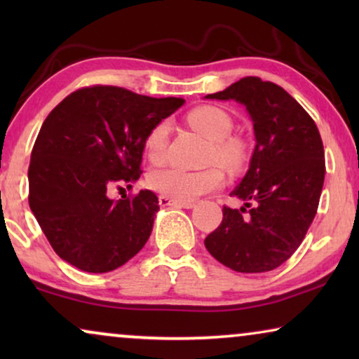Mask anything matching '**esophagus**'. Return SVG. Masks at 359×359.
<instances>
[{"label":"esophagus","instance_id":"34e87169","mask_svg":"<svg viewBox=\"0 0 359 359\" xmlns=\"http://www.w3.org/2000/svg\"><path fill=\"white\" fill-rule=\"evenodd\" d=\"M160 205H175V208H184V209H191L194 208V203L191 201H176L171 198H166V196H160Z\"/></svg>","mask_w":359,"mask_h":359}]
</instances>
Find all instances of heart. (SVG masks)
<instances>
[{
  "instance_id": "heart-1",
  "label": "heart",
  "mask_w": 359,
  "mask_h": 359,
  "mask_svg": "<svg viewBox=\"0 0 359 359\" xmlns=\"http://www.w3.org/2000/svg\"><path fill=\"white\" fill-rule=\"evenodd\" d=\"M188 124L210 140L205 160L209 163L219 161L230 173H237L247 163L248 147L242 137L230 135L233 122L227 112L215 106H199L186 114ZM170 124L160 121L147 132L144 139V151L151 163H160L166 155L168 147ZM220 164V165H221ZM217 164L203 170H184L180 166L166 165L151 170L147 176V184L166 198L176 201H193L199 196L220 188L225 183L222 167Z\"/></svg>"
}]
</instances>
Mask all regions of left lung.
<instances>
[{
	"label": "left lung",
	"mask_w": 359,
	"mask_h": 359,
	"mask_svg": "<svg viewBox=\"0 0 359 359\" xmlns=\"http://www.w3.org/2000/svg\"><path fill=\"white\" fill-rule=\"evenodd\" d=\"M205 97L245 104L257 145L248 173L230 194L245 208L224 205L222 222L204 245L233 271H271L292 257L317 214L325 178L320 132L286 90L258 76Z\"/></svg>",
	"instance_id": "obj_1"
}]
</instances>
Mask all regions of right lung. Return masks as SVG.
I'll return each mask as SVG.
<instances>
[{
    "instance_id": "right-lung-1",
    "label": "right lung",
    "mask_w": 359,
    "mask_h": 359,
    "mask_svg": "<svg viewBox=\"0 0 359 359\" xmlns=\"http://www.w3.org/2000/svg\"><path fill=\"white\" fill-rule=\"evenodd\" d=\"M111 85L68 95L43 121L29 163V205L62 259L107 273L144 248L160 209L155 193L107 198L140 178L144 139L183 106Z\"/></svg>"
}]
</instances>
